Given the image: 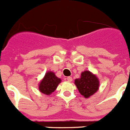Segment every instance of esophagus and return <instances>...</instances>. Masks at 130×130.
I'll return each instance as SVG.
<instances>
[{
    "label": "esophagus",
    "mask_w": 130,
    "mask_h": 130,
    "mask_svg": "<svg viewBox=\"0 0 130 130\" xmlns=\"http://www.w3.org/2000/svg\"><path fill=\"white\" fill-rule=\"evenodd\" d=\"M67 81H68V82H71L72 81V77H71V76L67 77Z\"/></svg>",
    "instance_id": "34e87169"
}]
</instances>
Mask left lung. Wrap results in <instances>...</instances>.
Returning a JSON list of instances; mask_svg holds the SVG:
<instances>
[{"instance_id": "1", "label": "left lung", "mask_w": 130, "mask_h": 130, "mask_svg": "<svg viewBox=\"0 0 130 130\" xmlns=\"http://www.w3.org/2000/svg\"><path fill=\"white\" fill-rule=\"evenodd\" d=\"M74 84L79 93L84 98L88 99L99 91L100 81L95 74L89 71H85L82 72L79 78L74 80Z\"/></svg>"}]
</instances>
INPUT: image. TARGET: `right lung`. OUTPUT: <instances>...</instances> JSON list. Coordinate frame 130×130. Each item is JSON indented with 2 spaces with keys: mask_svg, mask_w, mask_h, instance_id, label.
<instances>
[{
  "mask_svg": "<svg viewBox=\"0 0 130 130\" xmlns=\"http://www.w3.org/2000/svg\"><path fill=\"white\" fill-rule=\"evenodd\" d=\"M61 82V78L57 77L54 72L51 71H48L39 82L38 85L39 91L43 94L50 95L56 89Z\"/></svg>",
  "mask_w": 130,
  "mask_h": 130,
  "instance_id": "right-lung-1",
  "label": "right lung"
}]
</instances>
